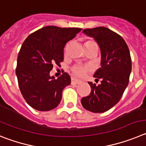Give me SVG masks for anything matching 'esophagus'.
<instances>
[{
  "mask_svg": "<svg viewBox=\"0 0 146 146\" xmlns=\"http://www.w3.org/2000/svg\"><path fill=\"white\" fill-rule=\"evenodd\" d=\"M80 83H81V81H80V80L76 79V78H71V84H78Z\"/></svg>",
  "mask_w": 146,
  "mask_h": 146,
  "instance_id": "34e87169",
  "label": "esophagus"
}]
</instances>
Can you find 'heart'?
<instances>
[{"label": "heart", "mask_w": 146, "mask_h": 146, "mask_svg": "<svg viewBox=\"0 0 146 146\" xmlns=\"http://www.w3.org/2000/svg\"><path fill=\"white\" fill-rule=\"evenodd\" d=\"M95 44L93 40H87L86 42H85L84 46L86 45H90V44ZM92 69V68L89 65H85V66H83V65H76V66L73 67L72 68V71H73V74L76 76H79V77H82V76H84L86 73V72L89 71Z\"/></svg>", "instance_id": "heart-1"}]
</instances>
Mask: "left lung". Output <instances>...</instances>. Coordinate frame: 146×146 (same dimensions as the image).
Segmentation results:
<instances>
[{"label": "left lung", "instance_id": "left-lung-1", "mask_svg": "<svg viewBox=\"0 0 146 146\" xmlns=\"http://www.w3.org/2000/svg\"><path fill=\"white\" fill-rule=\"evenodd\" d=\"M94 39L100 49V68L94 77L101 79L97 85L88 82L91 92L81 99L83 107L93 113H103L113 107L127 88L132 70L130 53L121 36L110 29L98 27L83 31Z\"/></svg>", "mask_w": 146, "mask_h": 146}]
</instances>
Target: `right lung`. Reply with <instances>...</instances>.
I'll list each match as a JSON object with an SVG mask.
<instances>
[{
  "instance_id": "1",
  "label": "right lung",
  "mask_w": 146,
  "mask_h": 146,
  "mask_svg": "<svg viewBox=\"0 0 146 146\" xmlns=\"http://www.w3.org/2000/svg\"><path fill=\"white\" fill-rule=\"evenodd\" d=\"M81 30L46 26L31 34L22 44L16 75L23 98L35 110L48 111L60 104L70 76L64 73L55 79L50 71L53 64L59 65L63 61L65 44Z\"/></svg>"
}]
</instances>
